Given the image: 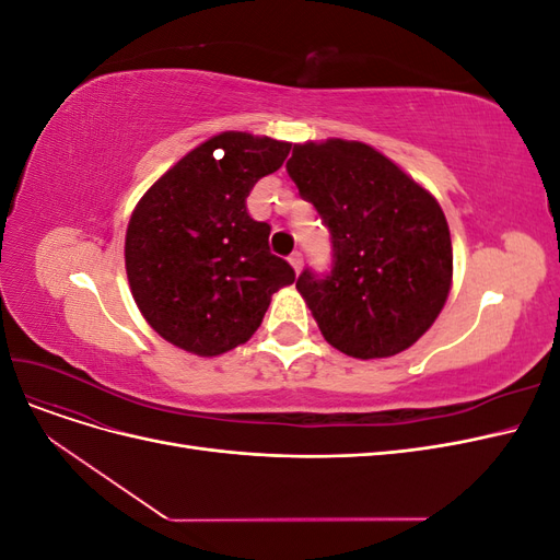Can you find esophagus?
<instances>
[{
  "instance_id": "esophagus-1",
  "label": "esophagus",
  "mask_w": 560,
  "mask_h": 560,
  "mask_svg": "<svg viewBox=\"0 0 560 560\" xmlns=\"http://www.w3.org/2000/svg\"><path fill=\"white\" fill-rule=\"evenodd\" d=\"M290 264H292V268H294V270H296V273H299V270H301V266H303V254H301L299 249L290 254Z\"/></svg>"
}]
</instances>
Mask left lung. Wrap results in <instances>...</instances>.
I'll use <instances>...</instances> for the list:
<instances>
[{
    "instance_id": "left-lung-1",
    "label": "left lung",
    "mask_w": 560,
    "mask_h": 560,
    "mask_svg": "<svg viewBox=\"0 0 560 560\" xmlns=\"http://www.w3.org/2000/svg\"><path fill=\"white\" fill-rule=\"evenodd\" d=\"M287 175L331 241V268H303L296 280L322 336L360 360L413 346L451 290V233L439 202L362 142L294 144Z\"/></svg>"
}]
</instances>
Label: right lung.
Listing matches in <instances>:
<instances>
[{
    "instance_id": "add662e5",
    "label": "right lung",
    "mask_w": 560,
    "mask_h": 560,
    "mask_svg": "<svg viewBox=\"0 0 560 560\" xmlns=\"http://www.w3.org/2000/svg\"><path fill=\"white\" fill-rule=\"evenodd\" d=\"M292 144L222 132L189 151L135 208L126 270L135 303L165 341L202 358L245 343L294 268L270 254L266 222L247 212L261 177ZM223 154L213 159V151Z\"/></svg>"
}]
</instances>
